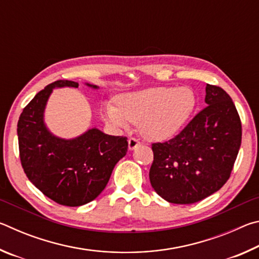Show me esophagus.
Instances as JSON below:
<instances>
[{
  "mask_svg": "<svg viewBox=\"0 0 259 259\" xmlns=\"http://www.w3.org/2000/svg\"><path fill=\"white\" fill-rule=\"evenodd\" d=\"M139 140L138 139H136V138H129V140H128V146H129V150L130 151H133V150H135L136 147H137L138 145H139Z\"/></svg>",
  "mask_w": 259,
  "mask_h": 259,
  "instance_id": "esophagus-1",
  "label": "esophagus"
}]
</instances>
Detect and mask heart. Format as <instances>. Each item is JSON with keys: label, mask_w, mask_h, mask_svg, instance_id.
<instances>
[{"label": "heart", "mask_w": 259, "mask_h": 259, "mask_svg": "<svg viewBox=\"0 0 259 259\" xmlns=\"http://www.w3.org/2000/svg\"><path fill=\"white\" fill-rule=\"evenodd\" d=\"M196 105L198 96L191 88L155 87L119 96L117 105H105L104 115L120 128L139 123L144 137L162 142L179 133Z\"/></svg>", "instance_id": "obj_1"}]
</instances>
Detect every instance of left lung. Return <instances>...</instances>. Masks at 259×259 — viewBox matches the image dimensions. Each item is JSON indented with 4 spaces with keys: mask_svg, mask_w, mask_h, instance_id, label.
<instances>
[{
    "mask_svg": "<svg viewBox=\"0 0 259 259\" xmlns=\"http://www.w3.org/2000/svg\"><path fill=\"white\" fill-rule=\"evenodd\" d=\"M205 106L176 137L152 144L150 181L170 203L199 202L229 181L242 137L240 116L225 90L205 87Z\"/></svg>",
    "mask_w": 259,
    "mask_h": 259,
    "instance_id": "obj_1",
    "label": "left lung"
}]
</instances>
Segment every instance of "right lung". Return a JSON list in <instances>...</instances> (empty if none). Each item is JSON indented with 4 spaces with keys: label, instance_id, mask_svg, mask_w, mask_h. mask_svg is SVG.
Returning a JSON list of instances; mask_svg holds the SVG:
<instances>
[{
    "label": "right lung",
    "instance_id": "add662e5",
    "mask_svg": "<svg viewBox=\"0 0 259 259\" xmlns=\"http://www.w3.org/2000/svg\"><path fill=\"white\" fill-rule=\"evenodd\" d=\"M64 87L77 88L78 83L52 82L23 109L17 125L19 155L26 176L43 194L61 205L78 207L104 191L114 166L126 154L128 142L97 128L73 139L52 135L43 119L46 105L52 90Z\"/></svg>",
    "mask_w": 259,
    "mask_h": 259
}]
</instances>
